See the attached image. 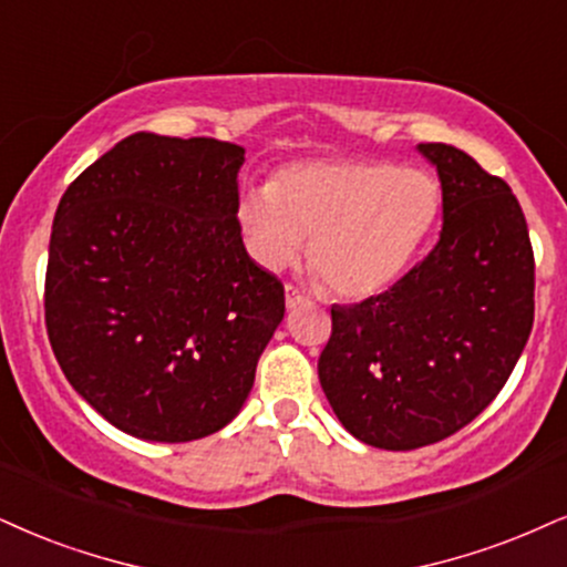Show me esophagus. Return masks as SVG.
Masks as SVG:
<instances>
[{
	"label": "esophagus",
	"mask_w": 567,
	"mask_h": 567,
	"mask_svg": "<svg viewBox=\"0 0 567 567\" xmlns=\"http://www.w3.org/2000/svg\"><path fill=\"white\" fill-rule=\"evenodd\" d=\"M305 295L302 291L297 289V286H286V307H289V310H295V307H299L305 302Z\"/></svg>",
	"instance_id": "1"
}]
</instances>
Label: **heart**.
I'll return each mask as SVG.
<instances>
[{
	"instance_id": "obj_1",
	"label": "heart",
	"mask_w": 567,
	"mask_h": 567,
	"mask_svg": "<svg viewBox=\"0 0 567 567\" xmlns=\"http://www.w3.org/2000/svg\"><path fill=\"white\" fill-rule=\"evenodd\" d=\"M442 188L429 173L370 159L297 163L249 188L239 226L251 260L284 270L302 255L328 291L365 299L389 289L429 239Z\"/></svg>"
}]
</instances>
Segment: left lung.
I'll return each instance as SVG.
<instances>
[{"label":"left lung","instance_id":"obj_1","mask_svg":"<svg viewBox=\"0 0 567 567\" xmlns=\"http://www.w3.org/2000/svg\"><path fill=\"white\" fill-rule=\"evenodd\" d=\"M417 152L442 181V236L389 291L333 305L318 360L341 425L391 452L442 442L481 415L534 326V249L515 194L463 150Z\"/></svg>","mask_w":567,"mask_h":567}]
</instances>
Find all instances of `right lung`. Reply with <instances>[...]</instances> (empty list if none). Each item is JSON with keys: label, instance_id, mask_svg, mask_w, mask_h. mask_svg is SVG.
<instances>
[{"label": "right lung", "instance_id": "right-lung-1", "mask_svg": "<svg viewBox=\"0 0 567 567\" xmlns=\"http://www.w3.org/2000/svg\"><path fill=\"white\" fill-rule=\"evenodd\" d=\"M244 150L138 131L62 194L44 316L62 373L107 423L194 442L239 415L284 320L241 241Z\"/></svg>", "mask_w": 567, "mask_h": 567}]
</instances>
